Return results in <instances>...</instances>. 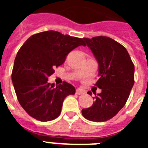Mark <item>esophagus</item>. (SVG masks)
Returning a JSON list of instances; mask_svg holds the SVG:
<instances>
[{
	"instance_id": "1",
	"label": "esophagus",
	"mask_w": 148,
	"mask_h": 148,
	"mask_svg": "<svg viewBox=\"0 0 148 148\" xmlns=\"http://www.w3.org/2000/svg\"><path fill=\"white\" fill-rule=\"evenodd\" d=\"M75 92H76L77 95H82V94H84V90H82V89H77Z\"/></svg>"
}]
</instances>
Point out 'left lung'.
<instances>
[{"label": "left lung", "instance_id": "8db88e82", "mask_svg": "<svg viewBox=\"0 0 148 148\" xmlns=\"http://www.w3.org/2000/svg\"><path fill=\"white\" fill-rule=\"evenodd\" d=\"M99 62L100 76L95 85L101 92L95 93V101L82 113L87 120L106 121L114 117L125 106L134 84V64L126 48L106 36L84 38ZM87 93L91 95L92 92Z\"/></svg>", "mask_w": 148, "mask_h": 148}]
</instances>
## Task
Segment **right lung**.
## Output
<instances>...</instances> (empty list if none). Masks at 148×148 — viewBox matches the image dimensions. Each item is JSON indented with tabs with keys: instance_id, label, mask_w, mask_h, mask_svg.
<instances>
[{
	"instance_id": "right-lung-1",
	"label": "right lung",
	"mask_w": 148,
	"mask_h": 148,
	"mask_svg": "<svg viewBox=\"0 0 148 148\" xmlns=\"http://www.w3.org/2000/svg\"><path fill=\"white\" fill-rule=\"evenodd\" d=\"M82 45L86 46L83 38L49 30L30 36L18 50L12 81L18 101L32 118L55 119L61 114L65 98L75 93V87L66 82L54 87L48 77L63 64L68 53Z\"/></svg>"
}]
</instances>
